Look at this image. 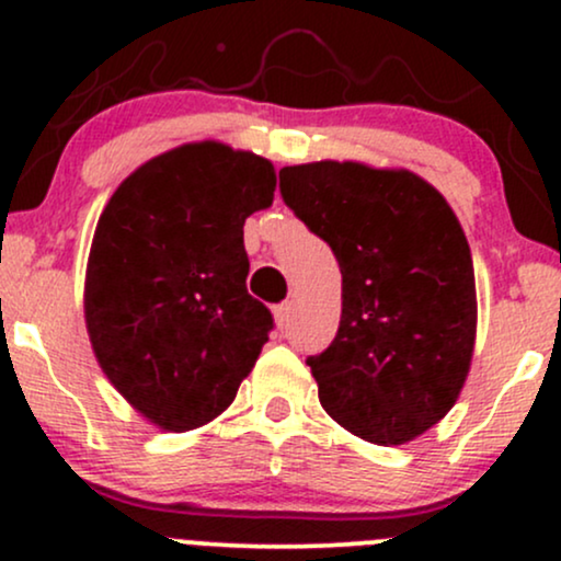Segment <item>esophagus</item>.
<instances>
[{"mask_svg": "<svg viewBox=\"0 0 561 561\" xmlns=\"http://www.w3.org/2000/svg\"><path fill=\"white\" fill-rule=\"evenodd\" d=\"M289 313H293V302H279V306L274 308V319H276V327L279 330H285L289 324Z\"/></svg>", "mask_w": 561, "mask_h": 561, "instance_id": "esophagus-1", "label": "esophagus"}]
</instances>
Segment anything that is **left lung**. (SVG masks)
Masks as SVG:
<instances>
[{
    "mask_svg": "<svg viewBox=\"0 0 561 561\" xmlns=\"http://www.w3.org/2000/svg\"><path fill=\"white\" fill-rule=\"evenodd\" d=\"M282 199L343 274L334 340L308 356L319 401L347 433L401 446L448 414L474 351L472 253L446 197L409 171L287 165Z\"/></svg>",
    "mask_w": 561,
    "mask_h": 561,
    "instance_id": "8db88e82",
    "label": "left lung"
}]
</instances>
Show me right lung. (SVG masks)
<instances>
[{"instance_id": "right-lung-1", "label": "right lung", "mask_w": 561, "mask_h": 561, "mask_svg": "<svg viewBox=\"0 0 561 561\" xmlns=\"http://www.w3.org/2000/svg\"><path fill=\"white\" fill-rule=\"evenodd\" d=\"M274 186L266 158L199 141L141 165L102 210L89 340L115 390L160 430L221 414L268 343L274 317L244 285L242 227Z\"/></svg>"}]
</instances>
